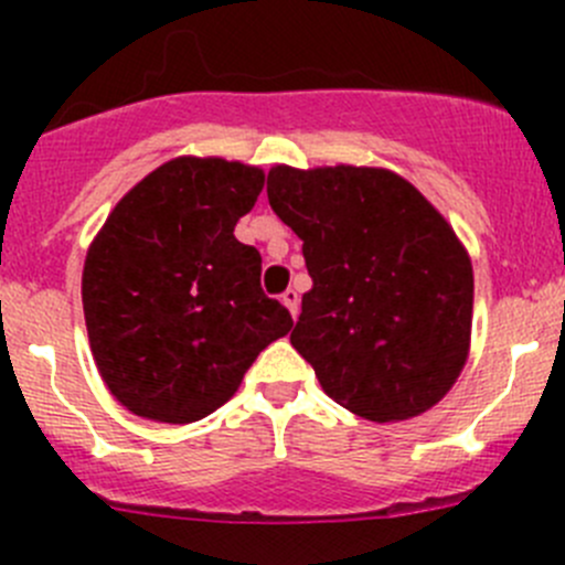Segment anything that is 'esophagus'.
I'll return each mask as SVG.
<instances>
[{
  "instance_id": "34e87169",
  "label": "esophagus",
  "mask_w": 565,
  "mask_h": 565,
  "mask_svg": "<svg viewBox=\"0 0 565 565\" xmlns=\"http://www.w3.org/2000/svg\"><path fill=\"white\" fill-rule=\"evenodd\" d=\"M281 300H284V306H287V309H289V315L298 317V309H300V295H298V289H287V292L281 295Z\"/></svg>"
}]
</instances>
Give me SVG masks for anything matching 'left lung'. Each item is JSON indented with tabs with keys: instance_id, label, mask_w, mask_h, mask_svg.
I'll return each instance as SVG.
<instances>
[{
	"instance_id": "left-lung-1",
	"label": "left lung",
	"mask_w": 565,
	"mask_h": 565,
	"mask_svg": "<svg viewBox=\"0 0 565 565\" xmlns=\"http://www.w3.org/2000/svg\"><path fill=\"white\" fill-rule=\"evenodd\" d=\"M267 199L303 241L311 289L295 350L369 420L435 407L467 361L472 265L440 213L385 169L276 167Z\"/></svg>"
}]
</instances>
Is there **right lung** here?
I'll return each instance as SVG.
<instances>
[{
    "label": "right lung",
    "instance_id": "obj_1",
    "mask_svg": "<svg viewBox=\"0 0 565 565\" xmlns=\"http://www.w3.org/2000/svg\"><path fill=\"white\" fill-rule=\"evenodd\" d=\"M265 174L177 158L122 196L89 246L82 300L108 391L136 415L191 424L235 396L292 317L262 292V256L235 237Z\"/></svg>",
    "mask_w": 565,
    "mask_h": 565
}]
</instances>
